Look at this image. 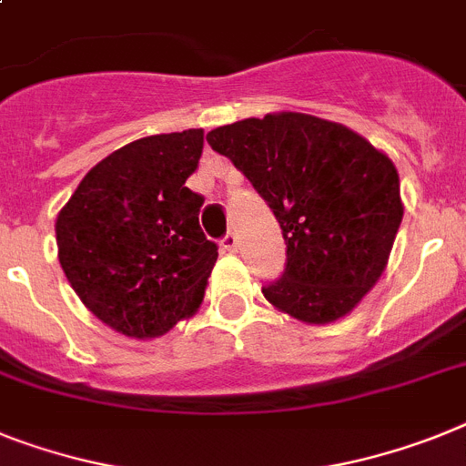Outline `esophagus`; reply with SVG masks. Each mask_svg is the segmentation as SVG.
I'll list each match as a JSON object with an SVG mask.
<instances>
[{"label":"esophagus","mask_w":466,"mask_h":466,"mask_svg":"<svg viewBox=\"0 0 466 466\" xmlns=\"http://www.w3.org/2000/svg\"><path fill=\"white\" fill-rule=\"evenodd\" d=\"M220 246H222V251L237 253V246H239V241H237V234H234V232H227L225 237H222Z\"/></svg>","instance_id":"esophagus-1"}]
</instances>
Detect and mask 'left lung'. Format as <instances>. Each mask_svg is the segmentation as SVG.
Instances as JSON below:
<instances>
[{
    "mask_svg": "<svg viewBox=\"0 0 466 466\" xmlns=\"http://www.w3.org/2000/svg\"><path fill=\"white\" fill-rule=\"evenodd\" d=\"M206 139L268 201L287 241V268L263 287L265 299L308 324L353 310L384 272L402 220L393 160L308 113L246 118Z\"/></svg>",
    "mask_w": 466,
    "mask_h": 466,
    "instance_id": "8db88e82",
    "label": "left lung"
}]
</instances>
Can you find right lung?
<instances>
[{
	"label": "right lung",
	"mask_w": 466,
	"mask_h": 466,
	"mask_svg": "<svg viewBox=\"0 0 466 466\" xmlns=\"http://www.w3.org/2000/svg\"><path fill=\"white\" fill-rule=\"evenodd\" d=\"M203 130L142 137L89 170L56 218L58 263L80 300L130 339H156L198 310L218 246L185 187Z\"/></svg>",
	"instance_id": "right-lung-1"
}]
</instances>
